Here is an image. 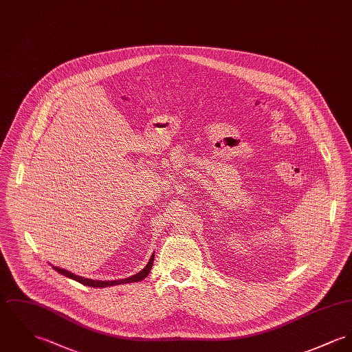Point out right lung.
Listing matches in <instances>:
<instances>
[{
  "instance_id": "1",
  "label": "right lung",
  "mask_w": 352,
  "mask_h": 352,
  "mask_svg": "<svg viewBox=\"0 0 352 352\" xmlns=\"http://www.w3.org/2000/svg\"><path fill=\"white\" fill-rule=\"evenodd\" d=\"M153 258H155V254H152V256L149 258L148 264L141 270L140 272H138L136 275L131 276V278H126V279H120V280H94V279H87V278H81L78 275H74L69 271L64 270V268H58V267H53L58 274L67 276V278H71L73 280L78 281L84 285H88V287H97V288H104V287H111V285H118V284H125V283H136V281H141L142 279H145L148 276V274L151 272V268L153 265Z\"/></svg>"
}]
</instances>
